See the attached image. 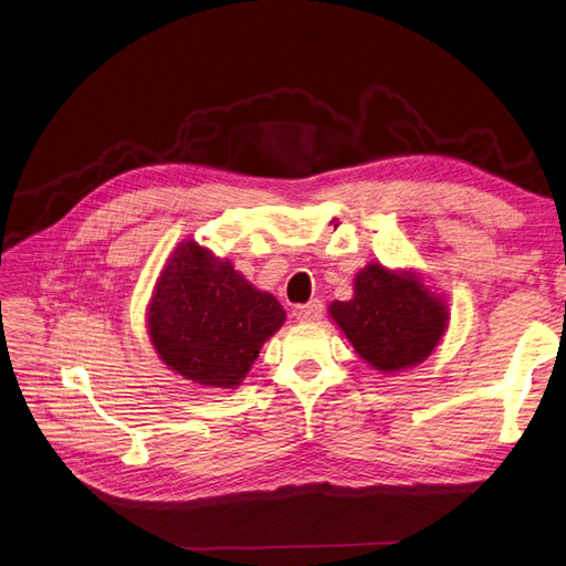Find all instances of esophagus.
<instances>
[{"instance_id":"1","label":"esophagus","mask_w":566,"mask_h":566,"mask_svg":"<svg viewBox=\"0 0 566 566\" xmlns=\"http://www.w3.org/2000/svg\"><path fill=\"white\" fill-rule=\"evenodd\" d=\"M295 316L297 321H304V323H316L323 316V304L318 300H312L310 304H300L295 310Z\"/></svg>"}]
</instances>
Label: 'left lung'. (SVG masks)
<instances>
[{"label":"left lung","mask_w":566,"mask_h":566,"mask_svg":"<svg viewBox=\"0 0 566 566\" xmlns=\"http://www.w3.org/2000/svg\"><path fill=\"white\" fill-rule=\"evenodd\" d=\"M356 354L375 370L422 364L449 325V306L413 271L368 264L356 273L354 297L328 306Z\"/></svg>","instance_id":"obj_1"}]
</instances>
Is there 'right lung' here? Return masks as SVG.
<instances>
[{
    "instance_id": "add662e5",
    "label": "right lung",
    "mask_w": 566,
    "mask_h": 566,
    "mask_svg": "<svg viewBox=\"0 0 566 566\" xmlns=\"http://www.w3.org/2000/svg\"><path fill=\"white\" fill-rule=\"evenodd\" d=\"M285 321L281 302L196 241L169 256L148 304V335L169 370L208 387L243 382Z\"/></svg>"
}]
</instances>
